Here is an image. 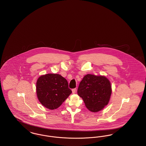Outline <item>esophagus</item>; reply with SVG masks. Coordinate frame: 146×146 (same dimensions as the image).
I'll return each instance as SVG.
<instances>
[{
  "label": "esophagus",
  "instance_id": "1",
  "mask_svg": "<svg viewBox=\"0 0 146 146\" xmlns=\"http://www.w3.org/2000/svg\"><path fill=\"white\" fill-rule=\"evenodd\" d=\"M76 89H72V93L73 94H75L76 92Z\"/></svg>",
  "mask_w": 146,
  "mask_h": 146
}]
</instances>
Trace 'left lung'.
<instances>
[{
  "instance_id": "8db88e82",
  "label": "left lung",
  "mask_w": 146,
  "mask_h": 146,
  "mask_svg": "<svg viewBox=\"0 0 146 146\" xmlns=\"http://www.w3.org/2000/svg\"><path fill=\"white\" fill-rule=\"evenodd\" d=\"M77 92L89 111L97 112L108 104L111 94V85L106 76L88 74L80 82Z\"/></svg>"
}]
</instances>
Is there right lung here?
<instances>
[{"mask_svg":"<svg viewBox=\"0 0 146 146\" xmlns=\"http://www.w3.org/2000/svg\"><path fill=\"white\" fill-rule=\"evenodd\" d=\"M36 91L42 105L51 110L58 108L72 93L67 80L58 74H47L39 77Z\"/></svg>","mask_w":146,"mask_h":146,"instance_id":"add662e5","label":"right lung"}]
</instances>
